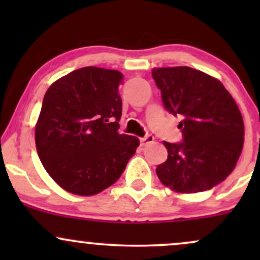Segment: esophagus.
Returning a JSON list of instances; mask_svg holds the SVG:
<instances>
[{
	"label": "esophagus",
	"instance_id": "esophagus-1",
	"mask_svg": "<svg viewBox=\"0 0 260 260\" xmlns=\"http://www.w3.org/2000/svg\"><path fill=\"white\" fill-rule=\"evenodd\" d=\"M153 142H154V136H151V134H147V136L140 138V144H142L143 147H145V145L150 144V143Z\"/></svg>",
	"mask_w": 260,
	"mask_h": 260
}]
</instances>
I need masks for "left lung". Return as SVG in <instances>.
<instances>
[{
	"mask_svg": "<svg viewBox=\"0 0 260 260\" xmlns=\"http://www.w3.org/2000/svg\"><path fill=\"white\" fill-rule=\"evenodd\" d=\"M164 106L181 116L180 143L164 142L168 160L159 180L176 192L211 189L234 171L243 148V118L221 82L190 67L154 68Z\"/></svg>",
	"mask_w": 260,
	"mask_h": 260,
	"instance_id": "obj_1",
	"label": "left lung"
}]
</instances>
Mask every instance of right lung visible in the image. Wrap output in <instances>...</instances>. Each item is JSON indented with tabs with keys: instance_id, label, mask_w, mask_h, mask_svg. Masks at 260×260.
Masks as SVG:
<instances>
[{
	"instance_id": "1",
	"label": "right lung",
	"mask_w": 260,
	"mask_h": 260,
	"mask_svg": "<svg viewBox=\"0 0 260 260\" xmlns=\"http://www.w3.org/2000/svg\"><path fill=\"white\" fill-rule=\"evenodd\" d=\"M123 74L83 67L47 89L35 127L41 164L67 192L94 196L121 177L139 145L120 134Z\"/></svg>"
}]
</instances>
